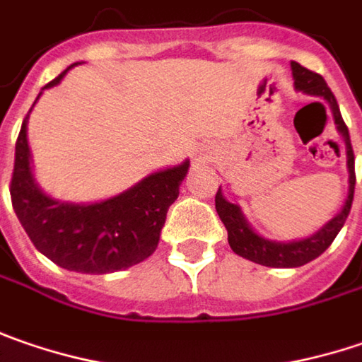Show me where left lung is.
<instances>
[{
	"instance_id": "obj_1",
	"label": "left lung",
	"mask_w": 362,
	"mask_h": 362,
	"mask_svg": "<svg viewBox=\"0 0 362 362\" xmlns=\"http://www.w3.org/2000/svg\"><path fill=\"white\" fill-rule=\"evenodd\" d=\"M291 74H293V87H296V90H302V93L312 95V97H320L332 109V117H334V123H337L338 134L344 137V144H346L349 194H346V200L342 204V211L338 212L334 218H330L324 227L318 228L314 235H310L306 239H300V241L281 243V241H269V239L257 235L251 228V225L247 223L241 209L237 204L228 202L227 198L223 197L221 186H218V192L214 197V206H216V212H218L223 225L227 227L230 249L237 255L245 257V259L259 263V265H267V267H300V265H304L308 261L316 259L318 255H322L324 251L332 245V241L337 239L338 230L342 228L349 212H351L354 197V182H356L351 135H349L346 123L342 121V115H340V109H338V103L334 99V95H332V90L328 88L326 81L320 74L308 71L304 66H300L298 62H291Z\"/></svg>"
}]
</instances>
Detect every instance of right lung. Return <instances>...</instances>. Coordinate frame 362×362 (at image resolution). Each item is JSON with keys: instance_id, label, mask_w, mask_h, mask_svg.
Here are the masks:
<instances>
[{"instance_id": "right-lung-1", "label": "right lung", "mask_w": 362, "mask_h": 362, "mask_svg": "<svg viewBox=\"0 0 362 362\" xmlns=\"http://www.w3.org/2000/svg\"><path fill=\"white\" fill-rule=\"evenodd\" d=\"M72 66L44 88L56 87ZM28 117L16 141L9 194L34 247L56 265L78 274H113L148 259L160 243L165 214L180 194L190 162L153 172L129 190L101 202H62L48 197L34 180Z\"/></svg>"}]
</instances>
